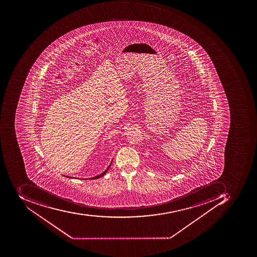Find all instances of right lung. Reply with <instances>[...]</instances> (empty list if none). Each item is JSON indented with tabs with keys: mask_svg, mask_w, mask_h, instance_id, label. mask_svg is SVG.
Segmentation results:
<instances>
[{
	"mask_svg": "<svg viewBox=\"0 0 257 257\" xmlns=\"http://www.w3.org/2000/svg\"><path fill=\"white\" fill-rule=\"evenodd\" d=\"M110 166L108 167V168H107V169H109V168H110ZM107 169L106 170V171H105L104 172H103V173H102L101 175H97V176L94 177V178H91L90 179H96V178H100V177L103 176V175H104L105 174H106V172H107ZM68 178H69V177H68Z\"/></svg>",
	"mask_w": 257,
	"mask_h": 257,
	"instance_id": "obj_1",
	"label": "right lung"
}]
</instances>
